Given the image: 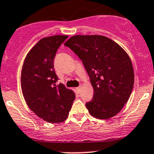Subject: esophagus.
<instances>
[{
  "label": "esophagus",
  "mask_w": 154,
  "mask_h": 154,
  "mask_svg": "<svg viewBox=\"0 0 154 154\" xmlns=\"http://www.w3.org/2000/svg\"><path fill=\"white\" fill-rule=\"evenodd\" d=\"M81 86H79V87H77V88H76V91H77V93H80V91H81Z\"/></svg>",
  "instance_id": "1"
}]
</instances>
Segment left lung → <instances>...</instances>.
<instances>
[{
	"instance_id": "left-lung-1",
	"label": "left lung",
	"mask_w": 154,
	"mask_h": 154,
	"mask_svg": "<svg viewBox=\"0 0 154 154\" xmlns=\"http://www.w3.org/2000/svg\"><path fill=\"white\" fill-rule=\"evenodd\" d=\"M82 60L94 90L85 104L99 119L118 114L129 100L134 85V70L128 54L107 37L77 35L64 44Z\"/></svg>"
}]
</instances>
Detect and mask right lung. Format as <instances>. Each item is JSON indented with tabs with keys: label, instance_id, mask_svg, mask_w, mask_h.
Returning a JSON list of instances; mask_svg holds the SVG:
<instances>
[{
	"label": "right lung",
	"instance_id": "1",
	"mask_svg": "<svg viewBox=\"0 0 154 154\" xmlns=\"http://www.w3.org/2000/svg\"><path fill=\"white\" fill-rule=\"evenodd\" d=\"M68 36L42 38L30 50L23 63L21 88L29 108L49 123L63 122L68 117L75 94L58 80L54 71V58Z\"/></svg>",
	"mask_w": 154,
	"mask_h": 154
}]
</instances>
